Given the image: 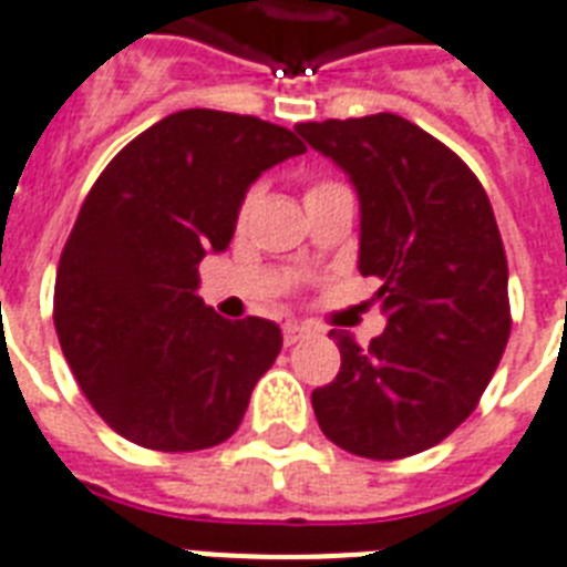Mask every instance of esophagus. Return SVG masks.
Wrapping results in <instances>:
<instances>
[{
  "label": "esophagus",
  "instance_id": "obj_1",
  "mask_svg": "<svg viewBox=\"0 0 567 567\" xmlns=\"http://www.w3.org/2000/svg\"><path fill=\"white\" fill-rule=\"evenodd\" d=\"M308 334H311V329H305V326L299 323L284 326V341H287V344H299L301 338H308Z\"/></svg>",
  "mask_w": 567,
  "mask_h": 567
}]
</instances>
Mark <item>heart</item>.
<instances>
[{
	"mask_svg": "<svg viewBox=\"0 0 567 567\" xmlns=\"http://www.w3.org/2000/svg\"><path fill=\"white\" fill-rule=\"evenodd\" d=\"M334 189H344L341 184H334V181H311L308 184V193L305 198H313V196H326V193H334ZM247 208V205H244Z\"/></svg>",
	"mask_w": 567,
	"mask_h": 567,
	"instance_id": "b5f03b06",
	"label": "heart"
}]
</instances>
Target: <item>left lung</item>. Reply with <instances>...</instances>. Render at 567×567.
<instances>
[{"mask_svg": "<svg viewBox=\"0 0 567 567\" xmlns=\"http://www.w3.org/2000/svg\"><path fill=\"white\" fill-rule=\"evenodd\" d=\"M359 193V271L386 329L369 347L332 329L341 371L311 392L323 435L365 458H404L465 423L511 334L507 256L468 165L399 114L296 126Z\"/></svg>", "mask_w": 567, "mask_h": 567, "instance_id": "obj_1", "label": "left lung"}]
</instances>
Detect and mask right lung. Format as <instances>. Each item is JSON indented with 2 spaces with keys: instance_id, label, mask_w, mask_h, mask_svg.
Segmentation results:
<instances>
[{
  "instance_id": "add662e5",
  "label": "right lung",
  "mask_w": 567,
  "mask_h": 567,
  "mask_svg": "<svg viewBox=\"0 0 567 567\" xmlns=\"http://www.w3.org/2000/svg\"><path fill=\"white\" fill-rule=\"evenodd\" d=\"M299 153L284 126L187 109L132 138L86 193L56 268L53 326L78 386L132 444L189 453L241 425L284 338L271 320L208 308L198 262L229 247L256 177Z\"/></svg>"
}]
</instances>
